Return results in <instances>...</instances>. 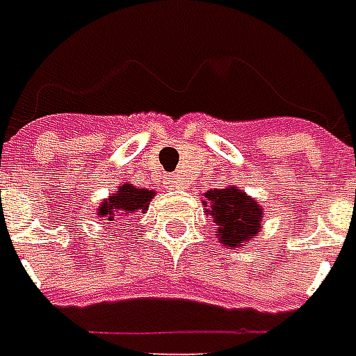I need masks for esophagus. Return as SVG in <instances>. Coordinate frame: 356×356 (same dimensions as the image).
<instances>
[{
  "mask_svg": "<svg viewBox=\"0 0 356 356\" xmlns=\"http://www.w3.org/2000/svg\"><path fill=\"white\" fill-rule=\"evenodd\" d=\"M166 182H168V186H170V188H182V186H184V180H182V178L178 176V174H174V176H170V178H168V180H166Z\"/></svg>",
  "mask_w": 356,
  "mask_h": 356,
  "instance_id": "obj_1",
  "label": "esophagus"
}]
</instances>
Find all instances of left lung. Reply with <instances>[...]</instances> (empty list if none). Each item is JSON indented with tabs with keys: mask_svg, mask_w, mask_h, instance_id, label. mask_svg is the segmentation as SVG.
Here are the masks:
<instances>
[{
	"mask_svg": "<svg viewBox=\"0 0 356 356\" xmlns=\"http://www.w3.org/2000/svg\"><path fill=\"white\" fill-rule=\"evenodd\" d=\"M204 212L212 216L218 242L224 248H246L262 230L264 210L257 198L236 186L214 188L204 192Z\"/></svg>",
	"mask_w": 356,
	"mask_h": 356,
	"instance_id": "obj_1",
	"label": "left lung"
}]
</instances>
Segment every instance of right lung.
<instances>
[{"instance_id": "1", "label": "right lung", "mask_w": 356, "mask_h": 356, "mask_svg": "<svg viewBox=\"0 0 356 356\" xmlns=\"http://www.w3.org/2000/svg\"><path fill=\"white\" fill-rule=\"evenodd\" d=\"M154 196H156V190L132 186V184H120L112 196H108L99 202L96 212L102 220H124V218H130L136 212L144 214Z\"/></svg>"}]
</instances>
